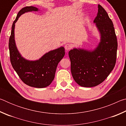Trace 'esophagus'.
I'll list each match as a JSON object with an SVG mask.
<instances>
[{"label": "esophagus", "instance_id": "obj_1", "mask_svg": "<svg viewBox=\"0 0 126 126\" xmlns=\"http://www.w3.org/2000/svg\"><path fill=\"white\" fill-rule=\"evenodd\" d=\"M64 47H65V50L67 51H68L72 48V46L71 45V44H66L65 46H64Z\"/></svg>", "mask_w": 126, "mask_h": 126}]
</instances>
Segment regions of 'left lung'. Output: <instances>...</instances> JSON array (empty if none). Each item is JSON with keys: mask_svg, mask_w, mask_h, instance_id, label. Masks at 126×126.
I'll list each match as a JSON object with an SVG mask.
<instances>
[{"mask_svg": "<svg viewBox=\"0 0 126 126\" xmlns=\"http://www.w3.org/2000/svg\"><path fill=\"white\" fill-rule=\"evenodd\" d=\"M98 8L93 23L99 34V43L93 49L74 48L68 53L73 78L83 87H95L103 82L116 61L118 45L113 24L104 8L99 4Z\"/></svg>", "mask_w": 126, "mask_h": 126, "instance_id": "obj_1", "label": "left lung"}]
</instances>
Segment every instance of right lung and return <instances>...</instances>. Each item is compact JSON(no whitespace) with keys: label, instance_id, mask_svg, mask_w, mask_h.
I'll list each match as a JSON object with an SVG mask.
<instances>
[{"label":"right lung","instance_id":"1","mask_svg":"<svg viewBox=\"0 0 126 126\" xmlns=\"http://www.w3.org/2000/svg\"><path fill=\"white\" fill-rule=\"evenodd\" d=\"M39 10L38 8L31 6L23 8L19 12L12 25L9 49L10 62L21 80L28 86L42 88L49 86L54 79L58 64L65 55L64 48L61 46L47 52L39 59L28 60L24 58L19 52L14 34L16 23L22 14Z\"/></svg>","mask_w":126,"mask_h":126}]
</instances>
